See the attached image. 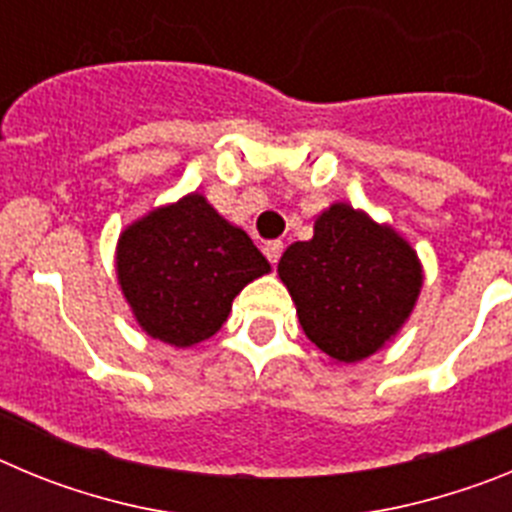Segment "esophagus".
I'll list each match as a JSON object with an SVG mask.
<instances>
[{"label":"esophagus","mask_w":512,"mask_h":512,"mask_svg":"<svg viewBox=\"0 0 512 512\" xmlns=\"http://www.w3.org/2000/svg\"><path fill=\"white\" fill-rule=\"evenodd\" d=\"M282 251H284V243H282V241H269V243H266V246H264L266 259H269L271 264H277L279 256H282Z\"/></svg>","instance_id":"esophagus-1"}]
</instances>
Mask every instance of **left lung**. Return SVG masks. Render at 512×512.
I'll use <instances>...</instances> for the list:
<instances>
[{
	"instance_id": "left-lung-1",
	"label": "left lung",
	"mask_w": 512,
	"mask_h": 512,
	"mask_svg": "<svg viewBox=\"0 0 512 512\" xmlns=\"http://www.w3.org/2000/svg\"><path fill=\"white\" fill-rule=\"evenodd\" d=\"M277 271L305 336L346 364L390 343L423 287L413 246L346 202L320 212L310 241L292 243Z\"/></svg>"
}]
</instances>
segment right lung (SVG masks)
Returning a JSON list of instances; mask_svg holds the SVG:
<instances>
[{"instance_id":"obj_1","label":"right lung","mask_w":512,"mask_h":512,"mask_svg":"<svg viewBox=\"0 0 512 512\" xmlns=\"http://www.w3.org/2000/svg\"><path fill=\"white\" fill-rule=\"evenodd\" d=\"M115 269L140 328L156 341L189 348L215 336L235 295L271 266L246 230L192 192L122 230Z\"/></svg>"}]
</instances>
